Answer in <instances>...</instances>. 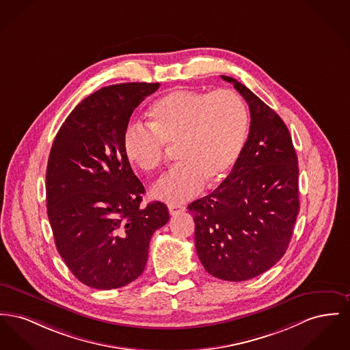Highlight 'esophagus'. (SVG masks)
Returning <instances> with one entry per match:
<instances>
[{"label":"esophagus","instance_id":"34e87169","mask_svg":"<svg viewBox=\"0 0 350 350\" xmlns=\"http://www.w3.org/2000/svg\"><path fill=\"white\" fill-rule=\"evenodd\" d=\"M167 208H169L170 215H176V214H178L181 211H185V206L181 205H169Z\"/></svg>","mask_w":350,"mask_h":350}]
</instances>
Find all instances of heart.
<instances>
[{
  "label": "heart",
  "instance_id": "1",
  "mask_svg": "<svg viewBox=\"0 0 350 350\" xmlns=\"http://www.w3.org/2000/svg\"><path fill=\"white\" fill-rule=\"evenodd\" d=\"M148 116L150 129L142 123L125 126L123 152L135 167L149 173L163 163L164 145H177L180 164L152 187L154 198L169 204L194 197L206 181L222 180L246 143V104L232 90H174L152 104Z\"/></svg>",
  "mask_w": 350,
  "mask_h": 350
}]
</instances>
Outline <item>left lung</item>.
<instances>
[{
  "label": "left lung",
  "instance_id": "left-lung-1",
  "mask_svg": "<svg viewBox=\"0 0 350 350\" xmlns=\"http://www.w3.org/2000/svg\"><path fill=\"white\" fill-rule=\"evenodd\" d=\"M245 98L250 132L239 159L213 193L187 206L206 271L243 282L275 266L299 214V166L287 125L245 84L221 75Z\"/></svg>",
  "mask_w": 350,
  "mask_h": 350
}]
</instances>
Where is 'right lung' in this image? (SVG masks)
Returning a JSON list of instances; mask_svg holds the SVG:
<instances>
[{"label": "right lung", "mask_w": 350, "mask_h": 350, "mask_svg": "<svg viewBox=\"0 0 350 350\" xmlns=\"http://www.w3.org/2000/svg\"><path fill=\"white\" fill-rule=\"evenodd\" d=\"M160 83H120L87 96L67 116L50 150L46 205L55 246L83 284L113 289L144 271L153 232L169 221L145 193L123 152L135 108Z\"/></svg>", "instance_id": "obj_1"}]
</instances>
